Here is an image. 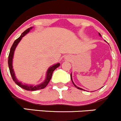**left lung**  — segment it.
Wrapping results in <instances>:
<instances>
[{
	"mask_svg": "<svg viewBox=\"0 0 121 121\" xmlns=\"http://www.w3.org/2000/svg\"><path fill=\"white\" fill-rule=\"evenodd\" d=\"M99 36H101V35H100V33H99ZM71 81H72V83L73 84V85H74L76 87H77V89H81V90H82V91H85V90L84 89H82V88H81V87H78V86H77V85H75V84L74 83V82H73V80H72V73H71Z\"/></svg>",
	"mask_w": 121,
	"mask_h": 121,
	"instance_id": "8db88e82",
	"label": "left lung"
}]
</instances>
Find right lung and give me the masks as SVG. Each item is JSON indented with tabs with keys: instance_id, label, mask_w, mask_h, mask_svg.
Returning <instances> with one entry per match:
<instances>
[{
	"instance_id": "1",
	"label": "right lung",
	"mask_w": 121,
	"mask_h": 121,
	"mask_svg": "<svg viewBox=\"0 0 121 121\" xmlns=\"http://www.w3.org/2000/svg\"><path fill=\"white\" fill-rule=\"evenodd\" d=\"M32 28L33 27H30V28H28L27 30H25V31L21 34V36L14 42L13 44L11 49H10V53H9V58H8V64H9V67L10 72V74H11V77H12L13 79V81H14L15 83L17 84L18 86H19L20 87H21V88L24 89L26 90V91H36V90L42 89H44V87H46L48 84L49 83V82H50L51 78H52V74H53V71L60 65V63H57V64L53 65H52L51 67H49V68H48V70H47L46 75L45 79H44V81L42 82V83L39 84V85H28V84L22 83V82H20V81H19L18 80V79L16 78V75H15L14 71L13 68V59L14 53V51L16 50V47L17 46L18 44L19 43V42L21 41L22 38H23L26 34H27L28 33L30 32V30H32Z\"/></svg>"
}]
</instances>
